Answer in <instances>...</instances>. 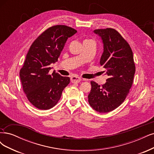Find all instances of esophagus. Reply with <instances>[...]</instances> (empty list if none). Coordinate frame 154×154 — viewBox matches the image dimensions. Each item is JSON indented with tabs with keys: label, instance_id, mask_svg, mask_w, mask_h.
Wrapping results in <instances>:
<instances>
[{
	"label": "esophagus",
	"instance_id": "obj_1",
	"mask_svg": "<svg viewBox=\"0 0 154 154\" xmlns=\"http://www.w3.org/2000/svg\"><path fill=\"white\" fill-rule=\"evenodd\" d=\"M81 80H82L81 78L78 76H72L71 78V82L73 83H79V82H80Z\"/></svg>",
	"mask_w": 154,
	"mask_h": 154
}]
</instances>
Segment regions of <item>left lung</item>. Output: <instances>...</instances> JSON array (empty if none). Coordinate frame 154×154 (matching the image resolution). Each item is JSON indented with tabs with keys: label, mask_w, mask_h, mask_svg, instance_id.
Listing matches in <instances>:
<instances>
[{
	"label": "left lung",
	"mask_w": 154,
	"mask_h": 154,
	"mask_svg": "<svg viewBox=\"0 0 154 154\" xmlns=\"http://www.w3.org/2000/svg\"><path fill=\"white\" fill-rule=\"evenodd\" d=\"M101 38L104 51L100 60L108 78L100 86L91 81L88 95L90 105L99 113H108L118 108L125 99L133 83L135 63L131 48L117 30L112 28L96 29Z\"/></svg>",
	"instance_id": "left-lung-1"
}]
</instances>
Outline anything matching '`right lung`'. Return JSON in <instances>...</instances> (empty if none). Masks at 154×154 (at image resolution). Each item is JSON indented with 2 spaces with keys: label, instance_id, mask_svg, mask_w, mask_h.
I'll return each mask as SVG.
<instances>
[{
  "label": "right lung",
  "instance_id": "add662e5",
  "mask_svg": "<svg viewBox=\"0 0 154 154\" xmlns=\"http://www.w3.org/2000/svg\"><path fill=\"white\" fill-rule=\"evenodd\" d=\"M77 30L63 25L50 26L30 46L20 76L23 91L29 102L39 109H49L59 102L70 78L55 71L50 65L58 60L68 39Z\"/></svg>",
  "mask_w": 154,
  "mask_h": 154
}]
</instances>
